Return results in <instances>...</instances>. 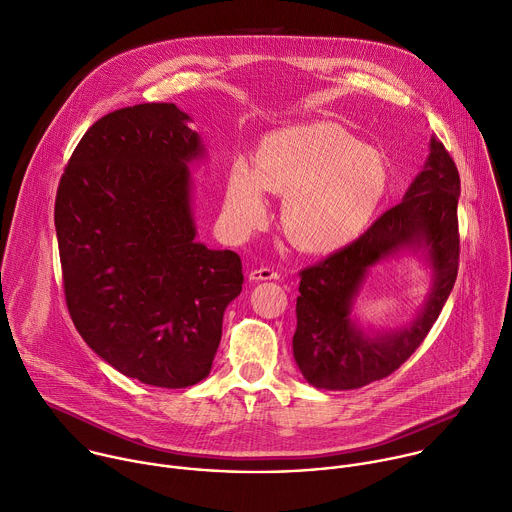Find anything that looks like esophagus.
<instances>
[{"label": "esophagus", "mask_w": 512, "mask_h": 512, "mask_svg": "<svg viewBox=\"0 0 512 512\" xmlns=\"http://www.w3.org/2000/svg\"><path fill=\"white\" fill-rule=\"evenodd\" d=\"M248 278H250L252 282H260V280H278V278H280V274H278L276 270H272V268L262 266V268H254V270H250Z\"/></svg>", "instance_id": "obj_1"}]
</instances>
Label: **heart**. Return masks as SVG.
<instances>
[{
	"label": "heart",
	"instance_id": "b5f03b06",
	"mask_svg": "<svg viewBox=\"0 0 512 512\" xmlns=\"http://www.w3.org/2000/svg\"><path fill=\"white\" fill-rule=\"evenodd\" d=\"M387 189L381 153L337 123H304L262 139L254 167L234 161L224 195L226 222L248 232L268 206L264 191L284 195L280 224L304 252H333L371 222Z\"/></svg>",
	"mask_w": 512,
	"mask_h": 512
}]
</instances>
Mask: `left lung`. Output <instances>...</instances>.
Returning <instances> with one entry per match:
<instances>
[{"mask_svg":"<svg viewBox=\"0 0 512 512\" xmlns=\"http://www.w3.org/2000/svg\"><path fill=\"white\" fill-rule=\"evenodd\" d=\"M458 197L456 163L432 137L426 165L403 201L377 218L355 242L300 270L292 353L302 377L313 387L333 391L363 387L391 375L422 345L458 276ZM401 249L425 250L433 268V290L410 326L367 336L350 319L352 302L368 268Z\"/></svg>","mask_w":512,"mask_h":512,"instance_id":"8db88e82","label":"left lung"}]
</instances>
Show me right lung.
<instances>
[{"label":"right lung","mask_w":512,"mask_h":512,"mask_svg":"<svg viewBox=\"0 0 512 512\" xmlns=\"http://www.w3.org/2000/svg\"><path fill=\"white\" fill-rule=\"evenodd\" d=\"M173 102L98 119L58 185L54 224L68 313L86 345L141 383L210 375L242 260L195 242L189 163L203 145Z\"/></svg>","instance_id":"add662e5"}]
</instances>
